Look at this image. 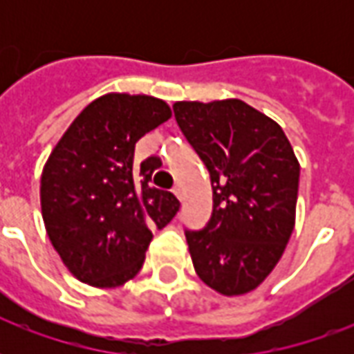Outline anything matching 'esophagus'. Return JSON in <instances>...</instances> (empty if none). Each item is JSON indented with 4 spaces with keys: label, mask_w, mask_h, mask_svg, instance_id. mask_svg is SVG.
Returning a JSON list of instances; mask_svg holds the SVG:
<instances>
[{
    "label": "esophagus",
    "mask_w": 354,
    "mask_h": 354,
    "mask_svg": "<svg viewBox=\"0 0 354 354\" xmlns=\"http://www.w3.org/2000/svg\"><path fill=\"white\" fill-rule=\"evenodd\" d=\"M172 193H174L180 201H184V189H182V185L180 184H176L174 187H172Z\"/></svg>",
    "instance_id": "esophagus-1"
}]
</instances>
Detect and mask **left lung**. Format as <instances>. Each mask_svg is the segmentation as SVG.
I'll list each match as a JSON object with an SVG mask.
<instances>
[{"label": "left lung", "mask_w": 354, "mask_h": 354, "mask_svg": "<svg viewBox=\"0 0 354 354\" xmlns=\"http://www.w3.org/2000/svg\"><path fill=\"white\" fill-rule=\"evenodd\" d=\"M172 109L212 185L210 220L199 231L185 230L193 267L223 296L246 294L288 245L299 162L281 127L246 102H176Z\"/></svg>", "instance_id": "obj_1"}]
</instances>
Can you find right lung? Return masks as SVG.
Returning a JSON list of instances; mask_svg holds the SVG:
<instances>
[{"mask_svg": "<svg viewBox=\"0 0 354 354\" xmlns=\"http://www.w3.org/2000/svg\"><path fill=\"white\" fill-rule=\"evenodd\" d=\"M167 102L111 93L75 117L45 162L41 214L64 266L98 288H115L142 269L151 230L176 216L180 201L149 185L159 157L134 165V146L169 121Z\"/></svg>", "mask_w": 354, "mask_h": 354, "instance_id": "obj_1", "label": "right lung"}]
</instances>
